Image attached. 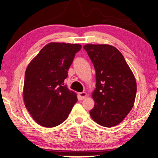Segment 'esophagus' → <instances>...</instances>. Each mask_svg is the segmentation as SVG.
I'll return each instance as SVG.
<instances>
[{
	"label": "esophagus",
	"instance_id": "34e87169",
	"mask_svg": "<svg viewBox=\"0 0 158 158\" xmlns=\"http://www.w3.org/2000/svg\"><path fill=\"white\" fill-rule=\"evenodd\" d=\"M87 97V93L85 92H80L78 93V98L80 100H83Z\"/></svg>",
	"mask_w": 158,
	"mask_h": 158
}]
</instances>
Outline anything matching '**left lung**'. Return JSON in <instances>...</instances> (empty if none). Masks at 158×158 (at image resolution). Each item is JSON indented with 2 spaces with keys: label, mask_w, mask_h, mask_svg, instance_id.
Masks as SVG:
<instances>
[{
  "label": "left lung",
  "mask_w": 158,
  "mask_h": 158,
  "mask_svg": "<svg viewBox=\"0 0 158 158\" xmlns=\"http://www.w3.org/2000/svg\"><path fill=\"white\" fill-rule=\"evenodd\" d=\"M83 48L94 64L96 88L92 97V120L112 127L120 123L133 108L136 82L133 72L117 48L107 44H87Z\"/></svg>",
  "instance_id": "obj_1"
}]
</instances>
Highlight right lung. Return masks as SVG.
I'll use <instances>...</instances> for the list:
<instances>
[{
    "label": "right lung",
    "mask_w": 158,
    "mask_h": 158,
    "mask_svg": "<svg viewBox=\"0 0 158 158\" xmlns=\"http://www.w3.org/2000/svg\"><path fill=\"white\" fill-rule=\"evenodd\" d=\"M81 48L79 44L50 43L28 65L23 99L26 108L39 125L50 128L60 125L77 102V94L64 82Z\"/></svg>",
    "instance_id": "add662e5"
}]
</instances>
